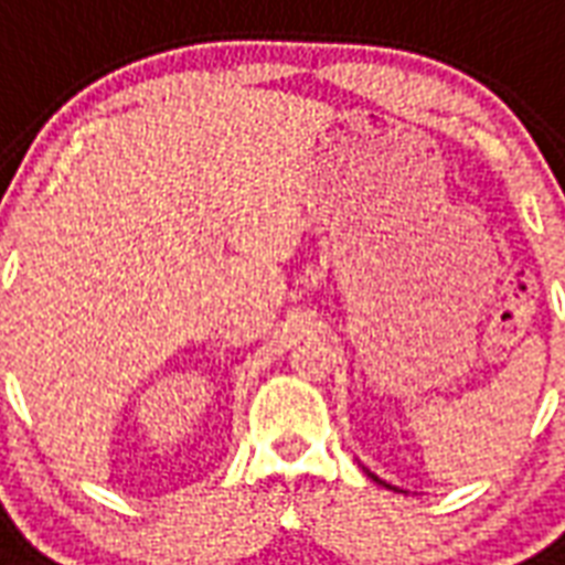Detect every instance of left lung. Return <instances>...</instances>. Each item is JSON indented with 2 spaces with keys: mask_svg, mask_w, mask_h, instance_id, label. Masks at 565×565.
I'll use <instances>...</instances> for the list:
<instances>
[{
  "mask_svg": "<svg viewBox=\"0 0 565 565\" xmlns=\"http://www.w3.org/2000/svg\"><path fill=\"white\" fill-rule=\"evenodd\" d=\"M370 476H373V472H370ZM373 479H376V476H373ZM379 481V479H376ZM382 484H385V481H382ZM385 488H391V484H385ZM394 491H397V488H394Z\"/></svg>",
  "mask_w": 565,
  "mask_h": 565,
  "instance_id": "8db88e82",
  "label": "left lung"
}]
</instances>
